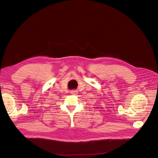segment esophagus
Here are the masks:
<instances>
[{
	"label": "esophagus",
	"instance_id": "34e87169",
	"mask_svg": "<svg viewBox=\"0 0 158 158\" xmlns=\"http://www.w3.org/2000/svg\"><path fill=\"white\" fill-rule=\"evenodd\" d=\"M70 93H71V94L76 95V94H77V91H76V90H72V91H71Z\"/></svg>",
	"mask_w": 158,
	"mask_h": 158
}]
</instances>
